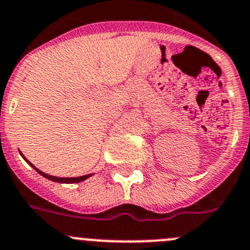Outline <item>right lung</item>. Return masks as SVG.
<instances>
[{"instance_id":"1","label":"right lung","mask_w":250,"mask_h":250,"mask_svg":"<svg viewBox=\"0 0 250 250\" xmlns=\"http://www.w3.org/2000/svg\"><path fill=\"white\" fill-rule=\"evenodd\" d=\"M19 154L21 155V157H23V159L25 160V161L28 162V164L30 165V166L33 167V168L35 169V171L38 172L39 174H41V176H43V177H45V178L50 179V181H52V182H57V183H79V182L85 181V179H88L89 177H91L94 174V173H89V174H84V176H79V177H71V178H69V177H55V176H51V174H47V173H45V172L40 171V169H39V168H36V167L34 166V165L31 164V162L29 161V160L26 159V157L24 156L23 154H21V151H19Z\"/></svg>"}]
</instances>
